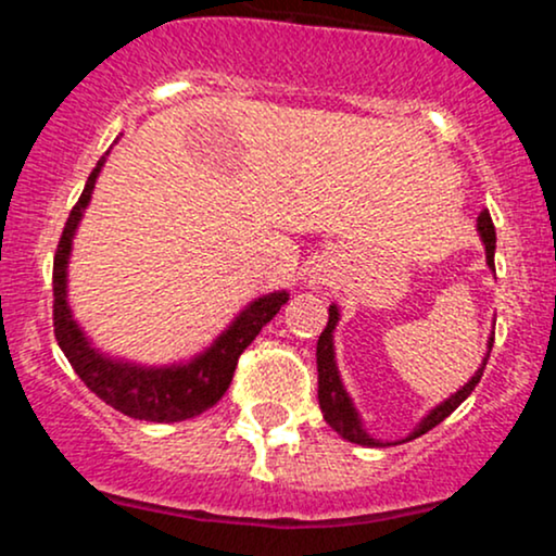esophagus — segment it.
Masks as SVG:
<instances>
[{
    "label": "esophagus",
    "instance_id": "34e87169",
    "mask_svg": "<svg viewBox=\"0 0 556 556\" xmlns=\"http://www.w3.org/2000/svg\"><path fill=\"white\" fill-rule=\"evenodd\" d=\"M311 285H314L316 290H324V287L329 285L327 282V274H314V277H311Z\"/></svg>",
    "mask_w": 556,
    "mask_h": 556
}]
</instances>
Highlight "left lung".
<instances>
[{
    "mask_svg": "<svg viewBox=\"0 0 556 556\" xmlns=\"http://www.w3.org/2000/svg\"><path fill=\"white\" fill-rule=\"evenodd\" d=\"M478 232H481V240L483 245H486V264L494 269V248H496V232H494V222H491V214L489 212H481L478 214ZM337 321H340V311H337V305H329V321H327V329L321 331V337H318V344H316V363H318V405H321V413L324 418H327V424L340 433L342 439H348V442L353 444H361V446H387L389 442H379V439H371L363 429L358 413H355L353 402H350L348 392H344L342 381H340V371H337V363H334V342H331V331H334ZM491 344H494V337L489 340V353H491ZM486 361L483 358V366L478 368L473 379L468 381L463 389H457L455 394H452L450 400H444L442 405H437L433 410L426 416L424 420L418 424V429L410 433L407 439H416L420 433L431 431L433 426H439L442 420L450 416L452 410H455L457 405H460L463 400H468V394L473 392L478 381H481L483 376V368H486Z\"/></svg>",
    "mask_w": 556,
    "mask_h": 556,
    "instance_id": "1",
    "label": "left lung"
}]
</instances>
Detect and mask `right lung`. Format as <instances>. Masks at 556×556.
<instances>
[{"instance_id":"add662e5","label":"right lung","mask_w":556,"mask_h":556,"mask_svg":"<svg viewBox=\"0 0 556 556\" xmlns=\"http://www.w3.org/2000/svg\"><path fill=\"white\" fill-rule=\"evenodd\" d=\"M104 167V156L99 159L96 169L88 175L86 188L67 216V225L62 229L60 245L54 253V337L60 342L62 353L80 376L96 397H101L114 410L125 413L130 418L156 420V424H175L201 416L203 410L214 407L225 397L232 381L235 368L242 350L258 337V331L279 314L287 303V292H271L253 300L242 314L229 324L225 334L216 340L206 353H201L190 363L164 368L132 366V363L112 361L91 348L67 305V258L73 248V235L78 222L91 201L96 177Z\"/></svg>"}]
</instances>
